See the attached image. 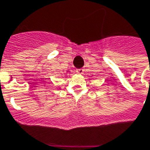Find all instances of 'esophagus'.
Segmentation results:
<instances>
[{
    "mask_svg": "<svg viewBox=\"0 0 150 150\" xmlns=\"http://www.w3.org/2000/svg\"><path fill=\"white\" fill-rule=\"evenodd\" d=\"M76 71L78 72L79 74H83V72H84V69L83 68H79V69H77V71Z\"/></svg>",
    "mask_w": 150,
    "mask_h": 150,
    "instance_id": "1",
    "label": "esophagus"
}]
</instances>
